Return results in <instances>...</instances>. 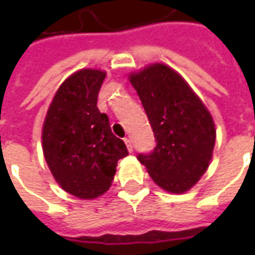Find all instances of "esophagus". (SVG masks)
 I'll return each mask as SVG.
<instances>
[{
    "instance_id": "1",
    "label": "esophagus",
    "mask_w": 255,
    "mask_h": 255,
    "mask_svg": "<svg viewBox=\"0 0 255 255\" xmlns=\"http://www.w3.org/2000/svg\"><path fill=\"white\" fill-rule=\"evenodd\" d=\"M124 142H126V144H127L128 151H132V150H133L132 140H131V139H129V138H126V139H124Z\"/></svg>"
}]
</instances>
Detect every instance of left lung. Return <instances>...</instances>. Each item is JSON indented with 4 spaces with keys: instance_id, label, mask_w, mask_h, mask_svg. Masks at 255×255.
Masks as SVG:
<instances>
[{
    "instance_id": "1",
    "label": "left lung",
    "mask_w": 255,
    "mask_h": 255,
    "mask_svg": "<svg viewBox=\"0 0 255 255\" xmlns=\"http://www.w3.org/2000/svg\"><path fill=\"white\" fill-rule=\"evenodd\" d=\"M154 132V150L139 154L151 179L166 191L182 194L208 169L214 142L213 119L202 101L172 68L151 64L129 75Z\"/></svg>"
}]
</instances>
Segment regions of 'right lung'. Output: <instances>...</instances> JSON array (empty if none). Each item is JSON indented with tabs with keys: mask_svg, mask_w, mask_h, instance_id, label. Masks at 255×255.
I'll return each instance as SVG.
<instances>
[{
	"mask_svg": "<svg viewBox=\"0 0 255 255\" xmlns=\"http://www.w3.org/2000/svg\"><path fill=\"white\" fill-rule=\"evenodd\" d=\"M106 73L80 69L64 82L49 106L42 147L56 182L69 194L93 199L109 190L117 161L128 155L126 143L97 108Z\"/></svg>",
	"mask_w": 255,
	"mask_h": 255,
	"instance_id": "add662e5",
	"label": "right lung"
}]
</instances>
